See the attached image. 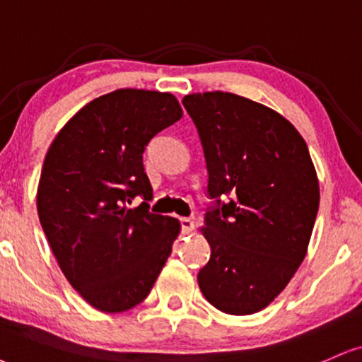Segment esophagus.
Listing matches in <instances>:
<instances>
[{
  "mask_svg": "<svg viewBox=\"0 0 362 362\" xmlns=\"http://www.w3.org/2000/svg\"><path fill=\"white\" fill-rule=\"evenodd\" d=\"M182 235H189L194 230V221L191 218H180Z\"/></svg>",
  "mask_w": 362,
  "mask_h": 362,
  "instance_id": "obj_1",
  "label": "esophagus"
}]
</instances>
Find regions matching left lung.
<instances>
[{
	"mask_svg": "<svg viewBox=\"0 0 362 362\" xmlns=\"http://www.w3.org/2000/svg\"><path fill=\"white\" fill-rule=\"evenodd\" d=\"M198 129L216 208L202 233L211 247L199 270L203 296L218 310L250 315L287 287L309 247L319 180L304 137L284 115L230 92L182 99ZM231 194L230 204L219 196Z\"/></svg>",
	"mask_w": 362,
	"mask_h": 362,
	"instance_id": "1",
	"label": "left lung"
}]
</instances>
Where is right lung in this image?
<instances>
[{"mask_svg":"<svg viewBox=\"0 0 362 362\" xmlns=\"http://www.w3.org/2000/svg\"><path fill=\"white\" fill-rule=\"evenodd\" d=\"M181 115L173 93L119 88L82 107L45 156L40 223L66 280L97 310L141 304L171 255L181 225L149 213L142 154ZM139 194L145 202L129 209Z\"/></svg>","mask_w":362,"mask_h":362,"instance_id":"1","label":"right lung"}]
</instances>
